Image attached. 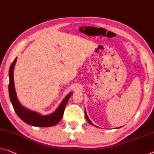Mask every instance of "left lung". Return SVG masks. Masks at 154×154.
Masks as SVG:
<instances>
[{"label":"left lung","mask_w":154,"mask_h":154,"mask_svg":"<svg viewBox=\"0 0 154 154\" xmlns=\"http://www.w3.org/2000/svg\"><path fill=\"white\" fill-rule=\"evenodd\" d=\"M85 118H86V119H87V121H88V122H89V124H91V125H94V124H93V123H92V122H91V120L89 119V118H88V116H87V112H86V111H85ZM94 126H95V125H94ZM119 128H120V127H119Z\"/></svg>","instance_id":"1"}]
</instances>
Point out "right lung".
Instances as JSON below:
<instances>
[{
	"instance_id": "obj_1",
	"label": "right lung",
	"mask_w": 154,
	"mask_h": 154,
	"mask_svg": "<svg viewBox=\"0 0 154 154\" xmlns=\"http://www.w3.org/2000/svg\"><path fill=\"white\" fill-rule=\"evenodd\" d=\"M17 60V58H15L14 62L9 67V98L12 104L14 109L19 116L21 120H23L27 124H29L34 127H51L58 124L60 120L62 119L65 106L67 105L68 100L72 96V93H69L65 99L63 100L60 105L58 106L56 112L49 115L42 116L40 113L30 111L20 105L19 101L16 96L15 87H14V68Z\"/></svg>"
}]
</instances>
